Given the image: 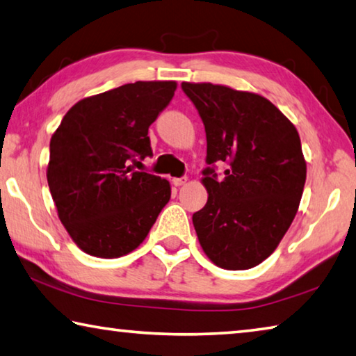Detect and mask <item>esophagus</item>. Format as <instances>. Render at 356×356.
<instances>
[{
	"mask_svg": "<svg viewBox=\"0 0 356 356\" xmlns=\"http://www.w3.org/2000/svg\"><path fill=\"white\" fill-rule=\"evenodd\" d=\"M186 180H188V177H174L172 184H174V186H180V185H184Z\"/></svg>",
	"mask_w": 356,
	"mask_h": 356,
	"instance_id": "esophagus-1",
	"label": "esophagus"
}]
</instances>
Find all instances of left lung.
I'll return each instance as SVG.
<instances>
[{"instance_id": "obj_1", "label": "left lung", "mask_w": 356, "mask_h": 356, "mask_svg": "<svg viewBox=\"0 0 356 356\" xmlns=\"http://www.w3.org/2000/svg\"><path fill=\"white\" fill-rule=\"evenodd\" d=\"M206 127L207 159L225 177L202 171L209 193L193 226L204 252L225 270L264 262L297 215L306 161L295 125L262 95L222 84L182 83Z\"/></svg>"}]
</instances>
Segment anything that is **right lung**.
I'll use <instances>...</instances> for the list:
<instances>
[{
    "label": "right lung",
    "mask_w": 356,
    "mask_h": 356,
    "mask_svg": "<svg viewBox=\"0 0 356 356\" xmlns=\"http://www.w3.org/2000/svg\"><path fill=\"white\" fill-rule=\"evenodd\" d=\"M176 81H136L70 108L50 141L47 180L59 220L86 254L116 259L136 250L171 197L166 179L135 171L152 155L147 131Z\"/></svg>",
    "instance_id": "add662e5"
}]
</instances>
